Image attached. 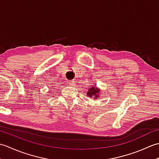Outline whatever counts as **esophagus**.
Listing matches in <instances>:
<instances>
[{
	"mask_svg": "<svg viewBox=\"0 0 159 159\" xmlns=\"http://www.w3.org/2000/svg\"><path fill=\"white\" fill-rule=\"evenodd\" d=\"M68 84H69L70 85H71V86H73L75 83H74V80H70V81H69V82H68Z\"/></svg>",
	"mask_w": 159,
	"mask_h": 159,
	"instance_id": "esophagus-1",
	"label": "esophagus"
}]
</instances>
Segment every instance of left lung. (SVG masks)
Wrapping results in <instances>:
<instances>
[{
    "label": "left lung",
    "mask_w": 159,
    "mask_h": 159,
    "mask_svg": "<svg viewBox=\"0 0 159 159\" xmlns=\"http://www.w3.org/2000/svg\"><path fill=\"white\" fill-rule=\"evenodd\" d=\"M94 86H96V85H94L92 87H91L90 89H89V91H88V92H87V95L90 98H93L97 99L99 97L98 93L100 91L99 89H98L97 87H94Z\"/></svg>",
    "instance_id": "1"
}]
</instances>
